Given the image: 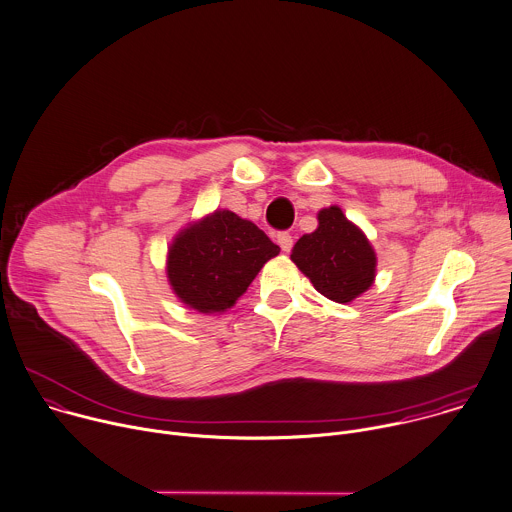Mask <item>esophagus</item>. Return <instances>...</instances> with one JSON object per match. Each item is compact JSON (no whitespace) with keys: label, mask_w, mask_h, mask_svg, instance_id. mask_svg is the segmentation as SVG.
I'll use <instances>...</instances> for the list:
<instances>
[{"label":"esophagus","mask_w":512,"mask_h":512,"mask_svg":"<svg viewBox=\"0 0 512 512\" xmlns=\"http://www.w3.org/2000/svg\"><path fill=\"white\" fill-rule=\"evenodd\" d=\"M278 244H280V248H282L284 252H290V250H292V246H294V238H292V234H288V232H280V234H278Z\"/></svg>","instance_id":"1"}]
</instances>
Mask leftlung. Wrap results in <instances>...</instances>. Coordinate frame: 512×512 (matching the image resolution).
<instances>
[{"label":"left lung","mask_w":512,"mask_h":512,"mask_svg":"<svg viewBox=\"0 0 512 512\" xmlns=\"http://www.w3.org/2000/svg\"><path fill=\"white\" fill-rule=\"evenodd\" d=\"M290 258L322 296L340 304L368 290L376 272L370 242L338 206L320 210L318 228L296 242Z\"/></svg>","instance_id":"left-lung-1"}]
</instances>
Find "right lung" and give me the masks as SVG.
I'll return each mask as SVG.
<instances>
[{"mask_svg":"<svg viewBox=\"0 0 512 512\" xmlns=\"http://www.w3.org/2000/svg\"><path fill=\"white\" fill-rule=\"evenodd\" d=\"M278 252L256 224L230 210H216L178 234L168 254V278L190 308L224 312Z\"/></svg>","mask_w":512,"mask_h":512,"instance_id":"add662e5","label":"right lung"}]
</instances>
